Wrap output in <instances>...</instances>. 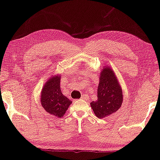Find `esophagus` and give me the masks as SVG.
<instances>
[{
    "label": "esophagus",
    "instance_id": "obj_1",
    "mask_svg": "<svg viewBox=\"0 0 160 160\" xmlns=\"http://www.w3.org/2000/svg\"><path fill=\"white\" fill-rule=\"evenodd\" d=\"M88 98H89V97H88V95H87V94H83L82 96V99H84V100H87Z\"/></svg>",
    "mask_w": 160,
    "mask_h": 160
}]
</instances>
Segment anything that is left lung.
I'll list each match as a JSON object with an SVG mask.
<instances>
[{"instance_id": "8db88e82", "label": "left lung", "mask_w": 160, "mask_h": 160, "mask_svg": "<svg viewBox=\"0 0 160 160\" xmlns=\"http://www.w3.org/2000/svg\"><path fill=\"white\" fill-rule=\"evenodd\" d=\"M122 100V90L114 71L105 66L99 73L97 99L90 103L94 113L98 118H105L119 110Z\"/></svg>"}]
</instances>
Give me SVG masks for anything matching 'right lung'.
I'll return each mask as SVG.
<instances>
[{
  "label": "right lung",
  "mask_w": 160,
  "mask_h": 160,
  "mask_svg": "<svg viewBox=\"0 0 160 160\" xmlns=\"http://www.w3.org/2000/svg\"><path fill=\"white\" fill-rule=\"evenodd\" d=\"M61 75L52 76L44 84L40 101L46 112L57 118H62L72 102L64 96L61 90Z\"/></svg>",
  "instance_id": "obj_1"
}]
</instances>
